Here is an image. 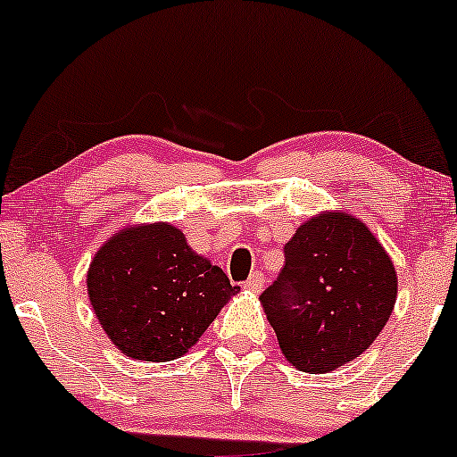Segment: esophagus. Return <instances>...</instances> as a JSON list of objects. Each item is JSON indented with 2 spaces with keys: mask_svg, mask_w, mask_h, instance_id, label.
Instances as JSON below:
<instances>
[{
  "mask_svg": "<svg viewBox=\"0 0 457 457\" xmlns=\"http://www.w3.org/2000/svg\"><path fill=\"white\" fill-rule=\"evenodd\" d=\"M245 288H247L249 293H253V295L262 293V290H264V278H262V273H253L252 278H249L247 282H245Z\"/></svg>",
  "mask_w": 457,
  "mask_h": 457,
  "instance_id": "34e87169",
  "label": "esophagus"
}]
</instances>
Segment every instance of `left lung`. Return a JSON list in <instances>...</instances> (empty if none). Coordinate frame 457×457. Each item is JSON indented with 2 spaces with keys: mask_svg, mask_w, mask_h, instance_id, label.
<instances>
[{
  "mask_svg": "<svg viewBox=\"0 0 457 457\" xmlns=\"http://www.w3.org/2000/svg\"><path fill=\"white\" fill-rule=\"evenodd\" d=\"M284 258L260 295L284 358L305 373H329L362 355L397 302V270L382 243L336 210L299 225Z\"/></svg>",
  "mask_w": 457,
  "mask_h": 457,
  "instance_id": "8db88e82",
  "label": "left lung"
}]
</instances>
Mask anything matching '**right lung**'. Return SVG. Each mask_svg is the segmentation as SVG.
<instances>
[{
  "label": "right lung",
  "instance_id": "obj_1",
  "mask_svg": "<svg viewBox=\"0 0 457 457\" xmlns=\"http://www.w3.org/2000/svg\"><path fill=\"white\" fill-rule=\"evenodd\" d=\"M87 288L114 347L145 362L182 358L240 290L171 223L112 234L90 262Z\"/></svg>",
  "mask_w": 457,
  "mask_h": 457
}]
</instances>
